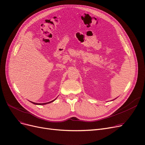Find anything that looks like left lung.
Returning a JSON list of instances; mask_svg holds the SVG:
<instances>
[{"label": "left lung", "mask_w": 145, "mask_h": 145, "mask_svg": "<svg viewBox=\"0 0 145 145\" xmlns=\"http://www.w3.org/2000/svg\"><path fill=\"white\" fill-rule=\"evenodd\" d=\"M114 100H115V99H114Z\"/></svg>", "instance_id": "left-lung-1"}]
</instances>
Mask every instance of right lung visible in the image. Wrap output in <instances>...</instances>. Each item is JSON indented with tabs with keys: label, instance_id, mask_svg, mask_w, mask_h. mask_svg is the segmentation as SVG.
I'll return each instance as SVG.
<instances>
[{
	"label": "right lung",
	"instance_id": "1",
	"mask_svg": "<svg viewBox=\"0 0 145 145\" xmlns=\"http://www.w3.org/2000/svg\"><path fill=\"white\" fill-rule=\"evenodd\" d=\"M56 99H54V100H53V101H50V102H47V103H35V102H30L31 103H33V104H35V105H46V104H48V103H51V102H53V101H55V100H56Z\"/></svg>",
	"mask_w": 145,
	"mask_h": 145
}]
</instances>
